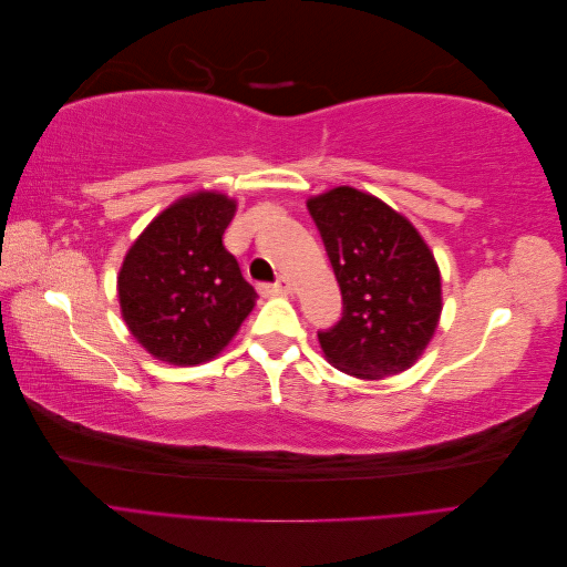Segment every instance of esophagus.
<instances>
[{
    "label": "esophagus",
    "mask_w": 567,
    "mask_h": 567,
    "mask_svg": "<svg viewBox=\"0 0 567 567\" xmlns=\"http://www.w3.org/2000/svg\"><path fill=\"white\" fill-rule=\"evenodd\" d=\"M271 290H274V293H288V290H290V281H288L286 277H279L277 281L271 284Z\"/></svg>",
    "instance_id": "1"
}]
</instances>
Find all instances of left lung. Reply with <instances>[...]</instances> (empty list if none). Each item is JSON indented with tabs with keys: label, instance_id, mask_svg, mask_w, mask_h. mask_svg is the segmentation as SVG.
<instances>
[{
	"label": "left lung",
	"instance_id": "1",
	"mask_svg": "<svg viewBox=\"0 0 567 567\" xmlns=\"http://www.w3.org/2000/svg\"><path fill=\"white\" fill-rule=\"evenodd\" d=\"M342 296V317L319 331L329 362L357 379L406 371L431 342L442 284L431 248L390 205L352 186L307 200Z\"/></svg>",
	"mask_w": 567,
	"mask_h": 567
}]
</instances>
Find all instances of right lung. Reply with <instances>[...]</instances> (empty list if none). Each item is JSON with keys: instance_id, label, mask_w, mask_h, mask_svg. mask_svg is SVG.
I'll return each mask as SVG.
<instances>
[{"instance_id": "1", "label": "right lung", "mask_w": 567, "mask_h": 567, "mask_svg": "<svg viewBox=\"0 0 567 567\" xmlns=\"http://www.w3.org/2000/svg\"><path fill=\"white\" fill-rule=\"evenodd\" d=\"M234 213L236 203L225 194L179 198L125 255L120 310L132 336L161 362H208L252 310L255 288L221 244Z\"/></svg>"}]
</instances>
